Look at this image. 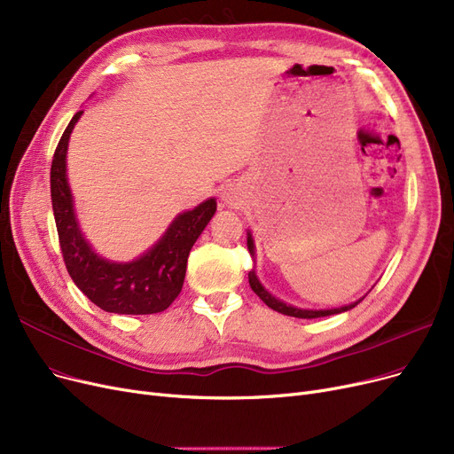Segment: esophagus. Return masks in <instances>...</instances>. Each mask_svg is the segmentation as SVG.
Masks as SVG:
<instances>
[{
	"mask_svg": "<svg viewBox=\"0 0 454 454\" xmlns=\"http://www.w3.org/2000/svg\"><path fill=\"white\" fill-rule=\"evenodd\" d=\"M223 200H224L226 204H230V206H235V202H238V196H235L233 189H226L224 194H223Z\"/></svg>",
	"mask_w": 454,
	"mask_h": 454,
	"instance_id": "obj_1",
	"label": "esophagus"
}]
</instances>
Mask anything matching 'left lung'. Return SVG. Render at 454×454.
I'll return each instance as SVG.
<instances>
[{
  "label": "left lung",
  "mask_w": 454,
  "mask_h": 454,
  "mask_svg": "<svg viewBox=\"0 0 454 454\" xmlns=\"http://www.w3.org/2000/svg\"><path fill=\"white\" fill-rule=\"evenodd\" d=\"M247 247H248V252H250L252 260H254V267H252L250 272H248V284H250L252 291H254L255 294H258V297H260L269 308H272L274 311L289 315V317L317 319V317H326V315H336V313L348 311V309H352L354 306H358V304L364 301V297H362V299L356 301V302H350V304L341 306V308H330V309H306V308L291 306V304H287V302H284V301H280V299H276L274 294H270V293L263 287V284L260 282L258 274H255V247H254V239H252V233H250V231H247Z\"/></svg>",
  "instance_id": "8db88e82"
}]
</instances>
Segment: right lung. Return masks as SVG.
<instances>
[{
    "mask_svg": "<svg viewBox=\"0 0 454 454\" xmlns=\"http://www.w3.org/2000/svg\"><path fill=\"white\" fill-rule=\"evenodd\" d=\"M82 114L83 111H77L72 116L55 148L50 172L53 216L70 278L104 311L121 315L165 311L182 291L189 252L215 215L216 200L207 199L194 209L180 213L139 258L131 262L102 258L85 239L77 223L67 176L68 141Z\"/></svg>",
    "mask_w": 454,
    "mask_h": 454,
    "instance_id": "obj_1",
    "label": "right lung"
}]
</instances>
